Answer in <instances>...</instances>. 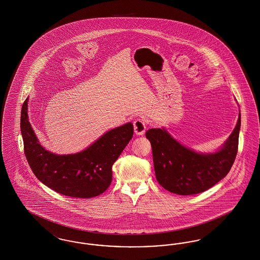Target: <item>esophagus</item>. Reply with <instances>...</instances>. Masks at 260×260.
<instances>
[{
    "label": "esophagus",
    "mask_w": 260,
    "mask_h": 260,
    "mask_svg": "<svg viewBox=\"0 0 260 260\" xmlns=\"http://www.w3.org/2000/svg\"><path fill=\"white\" fill-rule=\"evenodd\" d=\"M146 126H147V124L145 123V121L142 120V119H136V121L134 122L135 133L137 136L144 135V133L146 131Z\"/></svg>",
    "instance_id": "obj_1"
}]
</instances>
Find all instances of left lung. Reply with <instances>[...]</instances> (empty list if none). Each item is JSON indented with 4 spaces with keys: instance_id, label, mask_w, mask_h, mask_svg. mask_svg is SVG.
Instances as JSON below:
<instances>
[{
    "instance_id": "left-lung-1",
    "label": "left lung",
    "mask_w": 260,
    "mask_h": 260,
    "mask_svg": "<svg viewBox=\"0 0 260 260\" xmlns=\"http://www.w3.org/2000/svg\"><path fill=\"white\" fill-rule=\"evenodd\" d=\"M241 113L234 131L219 150L199 153L187 148L166 128L146 132L153 152L155 174L166 190L178 195H194L215 185L231 170L238 152Z\"/></svg>"
}]
</instances>
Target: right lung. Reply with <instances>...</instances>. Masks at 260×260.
<instances>
[{
  "label": "right lung",
  "instance_id": "1",
  "mask_svg": "<svg viewBox=\"0 0 260 260\" xmlns=\"http://www.w3.org/2000/svg\"><path fill=\"white\" fill-rule=\"evenodd\" d=\"M28 99L22 105L20 129L27 161L38 179L55 192L74 198H92L111 184L112 166L134 136V124L110 129L87 148L57 155L44 148L28 121Z\"/></svg>",
  "mask_w": 260,
  "mask_h": 260
}]
</instances>
